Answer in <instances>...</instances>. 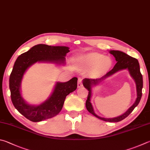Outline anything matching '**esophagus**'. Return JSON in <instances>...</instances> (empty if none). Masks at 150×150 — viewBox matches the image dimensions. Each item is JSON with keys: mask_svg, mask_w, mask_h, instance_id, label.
Instances as JSON below:
<instances>
[{"mask_svg": "<svg viewBox=\"0 0 150 150\" xmlns=\"http://www.w3.org/2000/svg\"><path fill=\"white\" fill-rule=\"evenodd\" d=\"M82 80H83L82 78H80V77L78 78V88L82 87V86H83Z\"/></svg>", "mask_w": 150, "mask_h": 150, "instance_id": "esophagus-1", "label": "esophagus"}]
</instances>
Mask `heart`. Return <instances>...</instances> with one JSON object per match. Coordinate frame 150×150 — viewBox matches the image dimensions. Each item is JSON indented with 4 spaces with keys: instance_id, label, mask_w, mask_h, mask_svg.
Here are the masks:
<instances>
[{
    "instance_id": "obj_1",
    "label": "heart",
    "mask_w": 150,
    "mask_h": 150,
    "mask_svg": "<svg viewBox=\"0 0 150 150\" xmlns=\"http://www.w3.org/2000/svg\"><path fill=\"white\" fill-rule=\"evenodd\" d=\"M85 61L87 64L91 66L97 62L95 65L94 69L96 72H104L111 67L112 62L108 57H103L98 53H90L86 54L84 57Z\"/></svg>"
}]
</instances>
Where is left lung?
Returning a JSON list of instances; mask_svg holds the SVG:
<instances>
[{"mask_svg": "<svg viewBox=\"0 0 150 150\" xmlns=\"http://www.w3.org/2000/svg\"><path fill=\"white\" fill-rule=\"evenodd\" d=\"M110 53L113 55L116 60L117 63L115 65L112 70H111L109 72H107L105 75L103 76V77L101 78H98V79H90V78H85L83 80V85L84 87L87 89L89 91L88 99L86 102V107L88 111L92 114L94 116L96 117L98 119L103 120L104 121L111 122H117L121 121L122 120L125 119L126 117H127L129 115L132 111L134 109L135 107L138 105L139 102H140L142 95V90L143 88V78L142 75L140 72V64H139L138 60L133 58L132 57L129 56L127 54L125 53L122 51H110ZM127 68L129 71L131 76L135 80L137 85V98L136 101L133 105L124 114L121 115L119 117H115V118H110L107 119V118H103L99 117L94 112L93 107L90 103V99L91 96V88L93 85H95L102 80L105 79V78L109 77L110 75L114 74L118 71L126 69Z\"/></svg>", "mask_w": 150, "mask_h": 150, "instance_id": "8db88e82", "label": "left lung"}]
</instances>
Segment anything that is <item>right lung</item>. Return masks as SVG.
<instances>
[{"mask_svg": "<svg viewBox=\"0 0 150 150\" xmlns=\"http://www.w3.org/2000/svg\"><path fill=\"white\" fill-rule=\"evenodd\" d=\"M69 51L67 47L39 44L17 58L9 78L10 97L15 108L26 119L32 122H40L56 116L61 111L66 97L76 90V77L67 82H57L50 98L39 105L28 104L20 93L21 82L29 67L37 62L64 64V57Z\"/></svg>", "mask_w": 150, "mask_h": 150, "instance_id": "obj_1", "label": "right lung"}]
</instances>
